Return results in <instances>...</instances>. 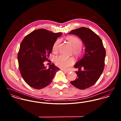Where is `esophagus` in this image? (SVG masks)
<instances>
[{"mask_svg": "<svg viewBox=\"0 0 121 121\" xmlns=\"http://www.w3.org/2000/svg\"><path fill=\"white\" fill-rule=\"evenodd\" d=\"M62 71L65 72V73H69L70 72L69 71H68V70H62Z\"/></svg>", "mask_w": 121, "mask_h": 121, "instance_id": "obj_1", "label": "esophagus"}]
</instances>
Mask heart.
<instances>
[{"instance_id": "1", "label": "heart", "mask_w": 121, "mask_h": 121, "mask_svg": "<svg viewBox=\"0 0 121 121\" xmlns=\"http://www.w3.org/2000/svg\"><path fill=\"white\" fill-rule=\"evenodd\" d=\"M66 39L73 48V52L74 54L77 56L81 55L82 53V51L81 48L82 45V40L78 37L73 36L67 37ZM60 43V39L56 40L52 46V51L53 52H57L58 47ZM54 63L57 67L61 69H68L73 64V60L72 58L67 57L63 55H60L55 59Z\"/></svg>"}]
</instances>
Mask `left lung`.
I'll return each instance as SVG.
<instances>
[{
    "mask_svg": "<svg viewBox=\"0 0 121 121\" xmlns=\"http://www.w3.org/2000/svg\"><path fill=\"white\" fill-rule=\"evenodd\" d=\"M69 35H76L85 45L83 57L74 67L77 78L71 83L80 89H85L94 85L104 71L106 51L101 38L91 29L85 27L72 30ZM81 68L84 70H82Z\"/></svg>",
    "mask_w": 121,
    "mask_h": 121,
    "instance_id": "obj_1",
    "label": "left lung"
}]
</instances>
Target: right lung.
Wrapping results in <instances>:
<instances>
[{
    "mask_svg": "<svg viewBox=\"0 0 121 121\" xmlns=\"http://www.w3.org/2000/svg\"><path fill=\"white\" fill-rule=\"evenodd\" d=\"M62 34L39 29L23 39L17 54V60L21 75L29 86L40 89L52 82L56 73L60 69L53 63L47 68L44 62L48 60L54 43Z\"/></svg>",
    "mask_w": 121,
    "mask_h": 121,
    "instance_id": "obj_1",
    "label": "right lung"
}]
</instances>
